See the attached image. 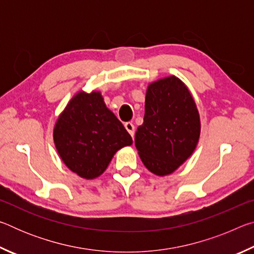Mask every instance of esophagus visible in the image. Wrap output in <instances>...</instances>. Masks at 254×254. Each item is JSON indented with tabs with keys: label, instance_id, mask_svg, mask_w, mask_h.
I'll use <instances>...</instances> for the list:
<instances>
[{
	"label": "esophagus",
	"instance_id": "1",
	"mask_svg": "<svg viewBox=\"0 0 254 254\" xmlns=\"http://www.w3.org/2000/svg\"><path fill=\"white\" fill-rule=\"evenodd\" d=\"M124 127H126V128L127 130V132L130 133L132 137H134V124H133L132 122H127L126 124H124Z\"/></svg>",
	"mask_w": 254,
	"mask_h": 254
}]
</instances>
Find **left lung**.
Masks as SVG:
<instances>
[{
    "mask_svg": "<svg viewBox=\"0 0 254 254\" xmlns=\"http://www.w3.org/2000/svg\"><path fill=\"white\" fill-rule=\"evenodd\" d=\"M143 124L135 133V147L143 165L166 176L191 156L200 134L199 114L194 98L175 76L148 86Z\"/></svg>",
    "mask_w": 254,
    "mask_h": 254,
    "instance_id": "8db88e82",
    "label": "left lung"
}]
</instances>
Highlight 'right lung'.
<instances>
[{"instance_id": "add662e5", "label": "right lung", "mask_w": 254, "mask_h": 254, "mask_svg": "<svg viewBox=\"0 0 254 254\" xmlns=\"http://www.w3.org/2000/svg\"><path fill=\"white\" fill-rule=\"evenodd\" d=\"M56 149L72 173L94 179L132 137L107 109L100 92H79L60 114L54 128Z\"/></svg>"}]
</instances>
